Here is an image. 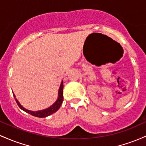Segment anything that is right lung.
<instances>
[{
    "label": "right lung",
    "mask_w": 146,
    "mask_h": 146,
    "mask_svg": "<svg viewBox=\"0 0 146 146\" xmlns=\"http://www.w3.org/2000/svg\"><path fill=\"white\" fill-rule=\"evenodd\" d=\"M63 82L62 81L61 83H60L59 90H58V99H57L56 101H55L54 104L52 105L51 106H50V107L47 108L46 109H44V110H38V111H32V110H29L25 108L24 107H23V106H21L20 103L19 102V101L16 99L15 94H14V98H15V100L16 103H17L18 106H19V108H20L22 110L25 111V112H26L27 113H29V114H32V116H34V117H39V118H44V117H48V116L51 115V114L56 112V111L60 108L63 100Z\"/></svg>",
    "instance_id": "1"
}]
</instances>
